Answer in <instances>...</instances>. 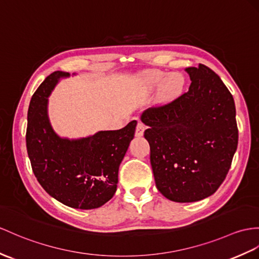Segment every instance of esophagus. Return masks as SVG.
Returning a JSON list of instances; mask_svg holds the SVG:
<instances>
[{
	"mask_svg": "<svg viewBox=\"0 0 259 259\" xmlns=\"http://www.w3.org/2000/svg\"><path fill=\"white\" fill-rule=\"evenodd\" d=\"M144 131H145V125L142 122H138L135 130V135L137 137H142L144 135Z\"/></svg>",
	"mask_w": 259,
	"mask_h": 259,
	"instance_id": "34e87169",
	"label": "esophagus"
}]
</instances>
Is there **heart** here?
Here are the masks:
<instances>
[{
  "label": "heart",
  "mask_w": 259,
  "mask_h": 259,
  "mask_svg": "<svg viewBox=\"0 0 259 259\" xmlns=\"http://www.w3.org/2000/svg\"><path fill=\"white\" fill-rule=\"evenodd\" d=\"M142 84L147 89L159 87V99L161 101H171L177 98L184 90L185 78L181 73H167L159 70H150L141 75Z\"/></svg>",
  "instance_id": "heart-1"
}]
</instances>
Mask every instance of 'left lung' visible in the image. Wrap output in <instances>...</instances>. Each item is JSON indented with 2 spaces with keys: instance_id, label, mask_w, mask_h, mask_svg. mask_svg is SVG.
Masks as SVG:
<instances>
[{
  "instance_id": "8db88e82",
  "label": "left lung",
  "mask_w": 259,
  "mask_h": 259,
  "mask_svg": "<svg viewBox=\"0 0 259 259\" xmlns=\"http://www.w3.org/2000/svg\"><path fill=\"white\" fill-rule=\"evenodd\" d=\"M189 91L141 115L148 126L156 187L175 202H195L215 192L228 175L238 131L235 103L219 75L204 65L189 67Z\"/></svg>"
}]
</instances>
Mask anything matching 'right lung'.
Masks as SVG:
<instances>
[{"label": "right lung", "instance_id": "obj_1", "mask_svg": "<svg viewBox=\"0 0 259 259\" xmlns=\"http://www.w3.org/2000/svg\"><path fill=\"white\" fill-rule=\"evenodd\" d=\"M68 77L69 72H53L31 97L27 153L35 177L50 197L73 209H97L116 191L118 168L134 138L137 122L87 137L59 136L50 123L48 98L59 80Z\"/></svg>", "mask_w": 259, "mask_h": 259}]
</instances>
